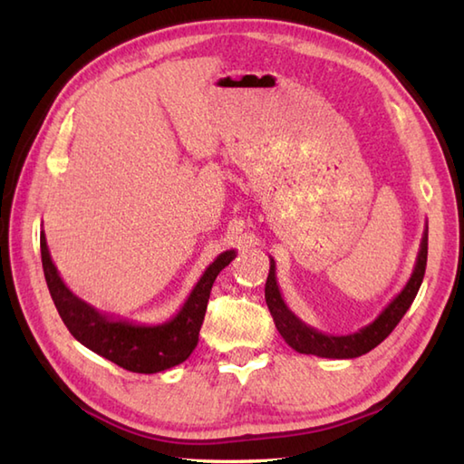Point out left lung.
I'll use <instances>...</instances> for the list:
<instances>
[{"label": "left lung", "instance_id": "8db88e82", "mask_svg": "<svg viewBox=\"0 0 464 464\" xmlns=\"http://www.w3.org/2000/svg\"><path fill=\"white\" fill-rule=\"evenodd\" d=\"M427 253H429V225L425 227L420 239V249L417 255L415 269L411 273V279L407 281L405 287L392 299L387 307L381 311V314L367 327L359 329L357 333L351 334H329L321 333L314 327H309L307 323H303L297 314H295L287 303L283 301L277 275H275V259H271L269 277L265 283V301L273 314L275 327L281 333L285 343L293 347L297 353L303 354H317V357L324 359H354L361 354L369 353L371 349L377 347L384 339L389 337L392 329L397 327L399 321L405 317L411 303L415 301L417 293L420 289L422 277H425L427 269Z\"/></svg>", "mask_w": 464, "mask_h": 464}]
</instances>
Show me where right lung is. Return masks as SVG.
Segmentation results:
<instances>
[{
	"instance_id": "obj_1",
	"label": "right lung",
	"mask_w": 464,
	"mask_h": 464,
	"mask_svg": "<svg viewBox=\"0 0 464 464\" xmlns=\"http://www.w3.org/2000/svg\"><path fill=\"white\" fill-rule=\"evenodd\" d=\"M39 245H42V263L49 293L69 333L87 349L120 364L125 371L145 374L167 371L189 359L199 341L207 301L217 275L237 255L235 249L221 253L205 269L173 319L161 324H137L97 311L69 291L49 255L44 231L39 235Z\"/></svg>"
}]
</instances>
